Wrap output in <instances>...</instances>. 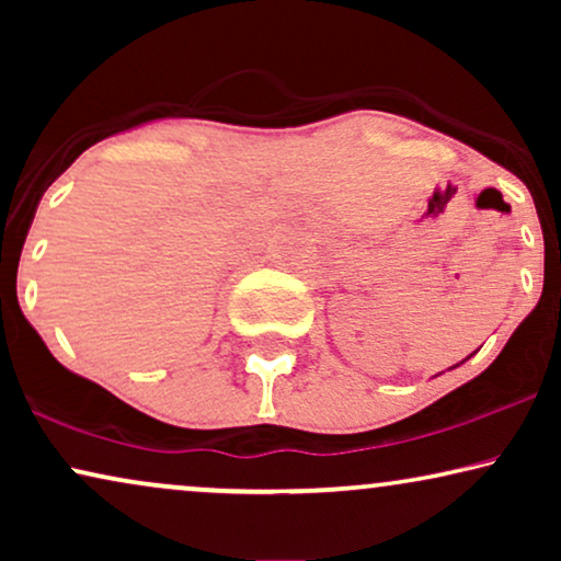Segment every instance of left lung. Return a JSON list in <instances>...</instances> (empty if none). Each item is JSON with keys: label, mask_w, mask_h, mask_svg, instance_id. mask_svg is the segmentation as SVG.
<instances>
[{"label": "left lung", "mask_w": 561, "mask_h": 561, "mask_svg": "<svg viewBox=\"0 0 561 561\" xmlns=\"http://www.w3.org/2000/svg\"><path fill=\"white\" fill-rule=\"evenodd\" d=\"M465 359H467V357H465ZM465 359H462V363H465ZM462 363H459V365H462ZM455 367H457V365H455Z\"/></svg>", "instance_id": "obj_1"}]
</instances>
